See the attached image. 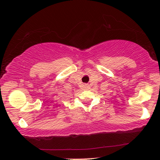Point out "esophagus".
I'll return each mask as SVG.
<instances>
[{
  "label": "esophagus",
  "mask_w": 160,
  "mask_h": 160,
  "mask_svg": "<svg viewBox=\"0 0 160 160\" xmlns=\"http://www.w3.org/2000/svg\"><path fill=\"white\" fill-rule=\"evenodd\" d=\"M85 88H87L88 87V85H85Z\"/></svg>",
  "instance_id": "obj_1"
}]
</instances>
